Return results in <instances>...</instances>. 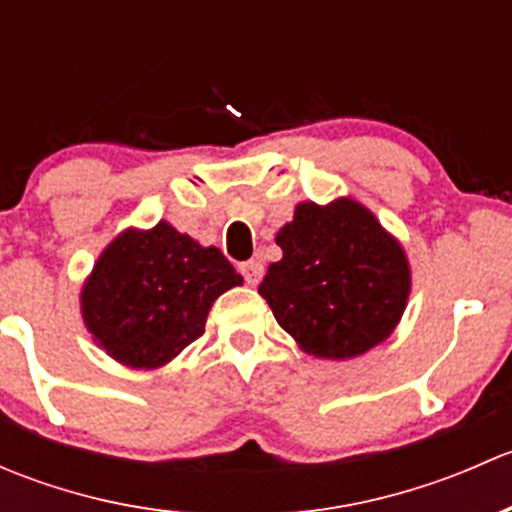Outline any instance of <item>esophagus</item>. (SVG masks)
Wrapping results in <instances>:
<instances>
[{
    "mask_svg": "<svg viewBox=\"0 0 512 512\" xmlns=\"http://www.w3.org/2000/svg\"><path fill=\"white\" fill-rule=\"evenodd\" d=\"M240 272H242V277H245L247 285L255 287L257 282L262 280V272H265V267H262L257 260H250V262H242Z\"/></svg>",
    "mask_w": 512,
    "mask_h": 512,
    "instance_id": "1",
    "label": "esophagus"
}]
</instances>
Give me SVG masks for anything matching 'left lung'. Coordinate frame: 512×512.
I'll return each mask as SVG.
<instances>
[{
	"mask_svg": "<svg viewBox=\"0 0 512 512\" xmlns=\"http://www.w3.org/2000/svg\"><path fill=\"white\" fill-rule=\"evenodd\" d=\"M260 294L277 324L319 359H354L384 342L411 292V267L396 237L352 198L299 203L277 232Z\"/></svg>",
	"mask_w": 512,
	"mask_h": 512,
	"instance_id": "left-lung-1",
	"label": "left lung"
}]
</instances>
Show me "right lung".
<instances>
[{
	"instance_id": "obj_1",
	"label": "right lung",
	"mask_w": 512,
	"mask_h": 512,
	"mask_svg": "<svg viewBox=\"0 0 512 512\" xmlns=\"http://www.w3.org/2000/svg\"><path fill=\"white\" fill-rule=\"evenodd\" d=\"M242 285L218 247H203L160 220L126 230L101 252L81 287L94 342L131 369H158L203 337L215 299Z\"/></svg>"
}]
</instances>
